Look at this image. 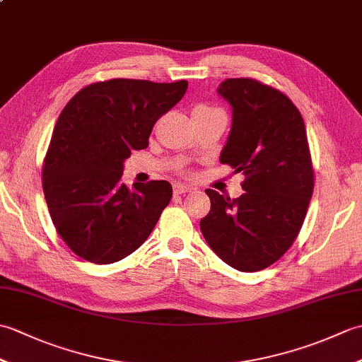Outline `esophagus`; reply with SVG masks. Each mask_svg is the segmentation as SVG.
<instances>
[{"label":"esophagus","instance_id":"34e87169","mask_svg":"<svg viewBox=\"0 0 362 362\" xmlns=\"http://www.w3.org/2000/svg\"><path fill=\"white\" fill-rule=\"evenodd\" d=\"M194 191L193 187L189 185H183V183H174V193L175 194H183V193H191Z\"/></svg>","mask_w":362,"mask_h":362}]
</instances>
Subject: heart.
<instances>
[{
  "mask_svg": "<svg viewBox=\"0 0 362 362\" xmlns=\"http://www.w3.org/2000/svg\"><path fill=\"white\" fill-rule=\"evenodd\" d=\"M219 109H216V107H211L209 104H197L193 107V117L194 115H202V113H210V112H216Z\"/></svg>",
  "mask_w": 362,
  "mask_h": 362,
  "instance_id": "heart-1",
  "label": "heart"
}]
</instances>
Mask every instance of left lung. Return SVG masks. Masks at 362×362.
I'll return each instance as SVG.
<instances>
[{"label": "left lung", "mask_w": 362, "mask_h": 362, "mask_svg": "<svg viewBox=\"0 0 362 362\" xmlns=\"http://www.w3.org/2000/svg\"><path fill=\"white\" fill-rule=\"evenodd\" d=\"M233 109L221 163L243 173L238 199L205 189L211 209L202 235L216 255L241 272L279 261L298 236L314 189V169L302 115L280 90L252 78L218 88Z\"/></svg>", "instance_id": "1"}]
</instances>
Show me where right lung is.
<instances>
[{
	"label": "right lung",
	"mask_w": 362,
	"mask_h": 362,
	"mask_svg": "<svg viewBox=\"0 0 362 362\" xmlns=\"http://www.w3.org/2000/svg\"><path fill=\"white\" fill-rule=\"evenodd\" d=\"M187 88V81L110 79L83 87L64 107L42 179L52 224L78 257L110 264L148 240L173 187L166 180L127 187L122 161L148 148L153 124Z\"/></svg>",
	"instance_id": "right-lung-1"
}]
</instances>
